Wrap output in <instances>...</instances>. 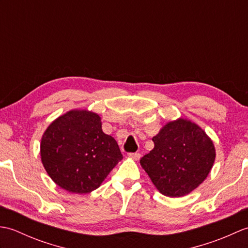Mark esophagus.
Segmentation results:
<instances>
[{
    "instance_id": "1",
    "label": "esophagus",
    "mask_w": 248,
    "mask_h": 248,
    "mask_svg": "<svg viewBox=\"0 0 248 248\" xmlns=\"http://www.w3.org/2000/svg\"><path fill=\"white\" fill-rule=\"evenodd\" d=\"M140 154H129V157H131L132 160H135V161H139L140 159Z\"/></svg>"
}]
</instances>
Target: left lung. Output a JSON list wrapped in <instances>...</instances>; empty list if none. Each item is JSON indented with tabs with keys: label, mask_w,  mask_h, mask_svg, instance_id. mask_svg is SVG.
<instances>
[{
	"label": "left lung",
	"mask_w": 248,
	"mask_h": 248,
	"mask_svg": "<svg viewBox=\"0 0 248 248\" xmlns=\"http://www.w3.org/2000/svg\"><path fill=\"white\" fill-rule=\"evenodd\" d=\"M152 140L154 149L140 163L161 194L186 196L209 176L217 156L215 146L196 123L183 117L168 121Z\"/></svg>",
	"instance_id": "obj_1"
}]
</instances>
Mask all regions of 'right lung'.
<instances>
[{"label":"right lung","mask_w":248,"mask_h":248,"mask_svg":"<svg viewBox=\"0 0 248 248\" xmlns=\"http://www.w3.org/2000/svg\"><path fill=\"white\" fill-rule=\"evenodd\" d=\"M40 159L61 188L87 194L98 188L123 159L117 141L102 131L101 117L88 109H70L48 125Z\"/></svg>","instance_id":"add662e5"}]
</instances>
